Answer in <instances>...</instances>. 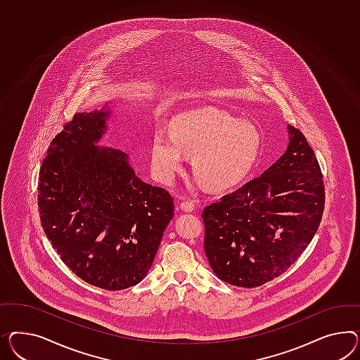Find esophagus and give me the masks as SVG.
Instances as JSON below:
<instances>
[{"label": "esophagus", "mask_w": 360, "mask_h": 360, "mask_svg": "<svg viewBox=\"0 0 360 360\" xmlns=\"http://www.w3.org/2000/svg\"><path fill=\"white\" fill-rule=\"evenodd\" d=\"M181 210L182 211H185V212H194L195 211V205L193 202H188V200H186V202H181Z\"/></svg>", "instance_id": "esophagus-1"}]
</instances>
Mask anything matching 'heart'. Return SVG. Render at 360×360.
<instances>
[{
    "instance_id": "1",
    "label": "heart",
    "mask_w": 360,
    "mask_h": 360,
    "mask_svg": "<svg viewBox=\"0 0 360 360\" xmlns=\"http://www.w3.org/2000/svg\"><path fill=\"white\" fill-rule=\"evenodd\" d=\"M262 144L250 122L214 108H199L174 117L172 135L155 131L150 155L155 175L170 182L184 165V153L194 155L198 181L211 190L237 185L252 170Z\"/></svg>"
}]
</instances>
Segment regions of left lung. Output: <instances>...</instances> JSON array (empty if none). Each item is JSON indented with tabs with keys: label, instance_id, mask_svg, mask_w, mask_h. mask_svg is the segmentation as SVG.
<instances>
[{
	"label": "left lung",
	"instance_id": "obj_1",
	"mask_svg": "<svg viewBox=\"0 0 360 360\" xmlns=\"http://www.w3.org/2000/svg\"><path fill=\"white\" fill-rule=\"evenodd\" d=\"M261 176L205 207V252L224 282L253 288L287 271L320 226L325 187L302 132Z\"/></svg>",
	"mask_w": 360,
	"mask_h": 360
}]
</instances>
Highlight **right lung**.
I'll return each instance as SVG.
<instances>
[{
	"label": "right lung",
	"instance_id": "obj_1",
	"mask_svg": "<svg viewBox=\"0 0 360 360\" xmlns=\"http://www.w3.org/2000/svg\"><path fill=\"white\" fill-rule=\"evenodd\" d=\"M111 108L78 112L51 143L40 166V221L61 261L108 291L141 282L167 224L173 198L141 181L128 155L98 146Z\"/></svg>",
	"mask_w": 360,
	"mask_h": 360
}]
</instances>
